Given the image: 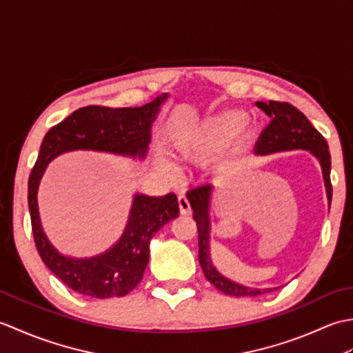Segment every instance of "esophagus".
I'll return each instance as SVG.
<instances>
[{"mask_svg": "<svg viewBox=\"0 0 353 353\" xmlns=\"http://www.w3.org/2000/svg\"><path fill=\"white\" fill-rule=\"evenodd\" d=\"M179 211H181V215H190L191 214V205L186 196H179Z\"/></svg>", "mask_w": 353, "mask_h": 353, "instance_id": "esophagus-1", "label": "esophagus"}]
</instances>
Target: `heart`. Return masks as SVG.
<instances>
[{
	"label": "heart",
	"instance_id": "1",
	"mask_svg": "<svg viewBox=\"0 0 353 353\" xmlns=\"http://www.w3.org/2000/svg\"><path fill=\"white\" fill-rule=\"evenodd\" d=\"M249 124L243 110H221L196 124L182 127L172 133V150L181 159L192 163L208 162V170L224 172L230 167L232 142Z\"/></svg>",
	"mask_w": 353,
	"mask_h": 353
}]
</instances>
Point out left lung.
<instances>
[{"label":"left lung","mask_w":353,"mask_h":353,"mask_svg":"<svg viewBox=\"0 0 353 353\" xmlns=\"http://www.w3.org/2000/svg\"><path fill=\"white\" fill-rule=\"evenodd\" d=\"M256 106L262 109L270 117V124L262 130L256 142V153L273 154L279 152H291V150H305L310 152L319 161L327 196V203L331 205L332 199V185H331V153L326 139L321 137L310 119L306 118L301 110L291 106L290 103L279 101H256ZM214 186L201 185L199 188L191 190L186 197L190 200L192 208V216L197 223L199 230V262L206 279L211 282L215 288L228 296L235 297H254L265 294V292L274 291L276 288H253L241 285L229 277L223 276L215 268L211 259V200H212Z\"/></svg>","instance_id":"8db88e82"}]
</instances>
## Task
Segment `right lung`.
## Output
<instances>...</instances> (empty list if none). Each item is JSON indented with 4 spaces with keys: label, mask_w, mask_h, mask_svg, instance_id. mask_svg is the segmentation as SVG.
I'll use <instances>...</instances> for the list:
<instances>
[{
    "label": "right lung",
    "mask_w": 353,
    "mask_h": 353,
    "mask_svg": "<svg viewBox=\"0 0 353 353\" xmlns=\"http://www.w3.org/2000/svg\"><path fill=\"white\" fill-rule=\"evenodd\" d=\"M167 99L168 94H162L141 108H81L45 134L28 177L33 236L43 264L79 294L97 299L123 297L137 288L148 264L153 235L179 215L177 197L172 192L162 197L137 192L125 229L114 245L91 258L65 256L42 229L37 190L43 172L57 156L76 150L144 159L152 141V125Z\"/></svg>",
    "instance_id": "right-lung-1"
}]
</instances>
